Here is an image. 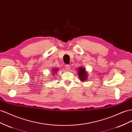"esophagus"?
Here are the masks:
<instances>
[{
  "label": "esophagus",
  "mask_w": 132,
  "mask_h": 132,
  "mask_svg": "<svg viewBox=\"0 0 132 132\" xmlns=\"http://www.w3.org/2000/svg\"><path fill=\"white\" fill-rule=\"evenodd\" d=\"M65 69H66V70H69L70 69V65H65Z\"/></svg>",
  "instance_id": "1"
}]
</instances>
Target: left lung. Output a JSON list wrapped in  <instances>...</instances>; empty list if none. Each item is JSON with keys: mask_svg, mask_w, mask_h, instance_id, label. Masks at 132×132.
<instances>
[{"mask_svg": "<svg viewBox=\"0 0 132 132\" xmlns=\"http://www.w3.org/2000/svg\"><path fill=\"white\" fill-rule=\"evenodd\" d=\"M78 73L81 81H85L87 80V72H86L85 69L83 68V67H80V69H78Z\"/></svg>", "mask_w": 132, "mask_h": 132, "instance_id": "1", "label": "left lung"}]
</instances>
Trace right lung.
I'll list each match as a JSON object with an SVG mask.
<instances>
[{
    "mask_svg": "<svg viewBox=\"0 0 132 132\" xmlns=\"http://www.w3.org/2000/svg\"><path fill=\"white\" fill-rule=\"evenodd\" d=\"M54 72H53V73H55V72H55V71H57V69H54Z\"/></svg>",
    "mask_w": 132,
    "mask_h": 132,
    "instance_id": "1",
    "label": "right lung"
}]
</instances>
